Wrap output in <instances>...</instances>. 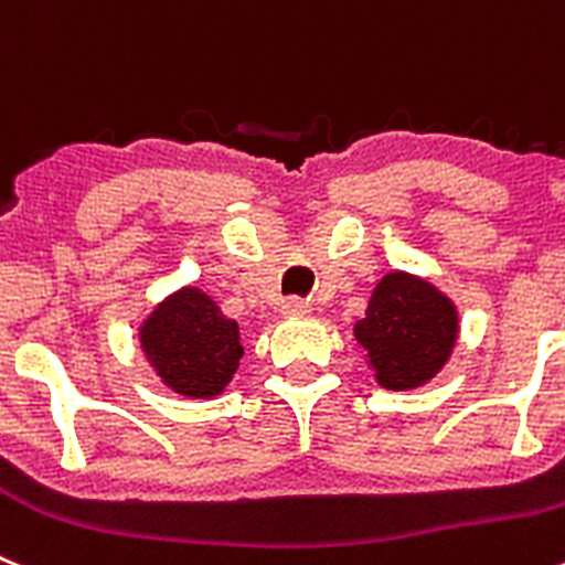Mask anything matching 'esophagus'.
I'll return each mask as SVG.
<instances>
[{
    "instance_id": "obj_1",
    "label": "esophagus",
    "mask_w": 565,
    "mask_h": 565,
    "mask_svg": "<svg viewBox=\"0 0 565 565\" xmlns=\"http://www.w3.org/2000/svg\"><path fill=\"white\" fill-rule=\"evenodd\" d=\"M309 312H312V307H309L307 300H300V298L284 300V307H281L284 318H307Z\"/></svg>"
}]
</instances>
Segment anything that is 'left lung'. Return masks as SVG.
Returning a JSON list of instances; mask_svg holds the SVG:
<instances>
[{"instance_id":"1","label":"left lung","mask_w":565,"mask_h":565,"mask_svg":"<svg viewBox=\"0 0 565 565\" xmlns=\"http://www.w3.org/2000/svg\"><path fill=\"white\" fill-rule=\"evenodd\" d=\"M457 307L426 278L393 270L376 284L354 337L373 376L387 390H415L435 379L455 351Z\"/></svg>"}]
</instances>
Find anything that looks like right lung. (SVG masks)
Returning a JSON list of instances; mask_svg holds the SVG:
<instances>
[{"label":"right lung","mask_w":565,"mask_h":565,"mask_svg":"<svg viewBox=\"0 0 565 565\" xmlns=\"http://www.w3.org/2000/svg\"><path fill=\"white\" fill-rule=\"evenodd\" d=\"M147 362L167 387L189 398L220 395L239 367V326L198 287L167 295L139 326Z\"/></svg>","instance_id":"right-lung-1"}]
</instances>
